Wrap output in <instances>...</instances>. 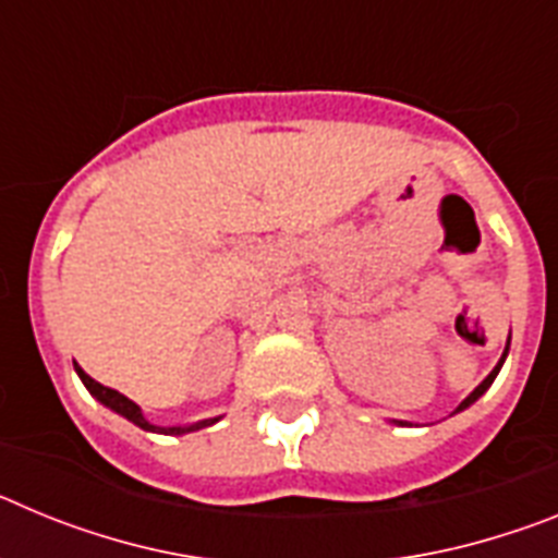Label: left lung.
<instances>
[{
	"mask_svg": "<svg viewBox=\"0 0 558 558\" xmlns=\"http://www.w3.org/2000/svg\"><path fill=\"white\" fill-rule=\"evenodd\" d=\"M509 343H511V335H509ZM509 343H506V352H502L500 363H497V366H495V368H492V372H489V377L483 379L481 386H477V388H475V391H472V393H470V397L463 399L461 405H458V408H456V413H458V411H463V408H470V405H472V402H475V399H477V397H483V393H486V388H489V386H492V383H495L497 372H500V366H502V360H506V354H509ZM397 425H408V422H397Z\"/></svg>",
	"mask_w": 558,
	"mask_h": 558,
	"instance_id": "left-lung-1",
	"label": "left lung"
}]
</instances>
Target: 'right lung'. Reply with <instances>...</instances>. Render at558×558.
Returning <instances> with one entry per match:
<instances>
[{
	"label": "right lung",
	"instance_id": "add662e5",
	"mask_svg": "<svg viewBox=\"0 0 558 558\" xmlns=\"http://www.w3.org/2000/svg\"><path fill=\"white\" fill-rule=\"evenodd\" d=\"M75 372H77V377L83 379V386L88 388V393H92V397H95L97 402H102V405L111 408L113 413H120V416H125L128 422H133V425L142 427V430H150V433H167V436H184V433L201 430V427L215 425V422H218V418H204V422H195V425H184V427H156V425H150V422H147L145 416H142V408L136 405V402H133V399H128L125 393L113 391V388L100 386V383H97V379L88 377V374L83 372L81 366H75Z\"/></svg>",
	"mask_w": 558,
	"mask_h": 558
}]
</instances>
